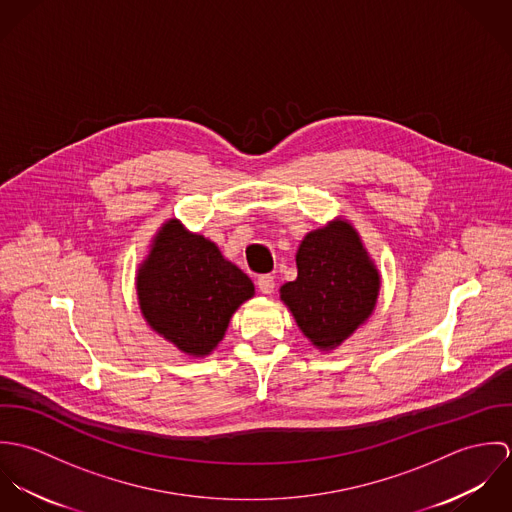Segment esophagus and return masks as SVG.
<instances>
[{"label": "esophagus", "mask_w": 512, "mask_h": 512, "mask_svg": "<svg viewBox=\"0 0 512 512\" xmlns=\"http://www.w3.org/2000/svg\"><path fill=\"white\" fill-rule=\"evenodd\" d=\"M258 288L264 295H272L274 288H276V282H274V276H260L258 278Z\"/></svg>", "instance_id": "1"}]
</instances>
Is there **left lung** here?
Wrapping results in <instances>:
<instances>
[{
    "label": "left lung",
    "mask_w": 512,
    "mask_h": 512,
    "mask_svg": "<svg viewBox=\"0 0 512 512\" xmlns=\"http://www.w3.org/2000/svg\"><path fill=\"white\" fill-rule=\"evenodd\" d=\"M297 278L280 299L321 353L341 347L372 315L380 272L351 220L337 217L307 232L295 254Z\"/></svg>",
    "instance_id": "8db88e82"
}]
</instances>
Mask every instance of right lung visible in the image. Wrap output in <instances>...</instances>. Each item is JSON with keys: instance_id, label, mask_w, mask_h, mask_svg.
<instances>
[{"instance_id": "add662e5", "label": "right lung", "mask_w": 512, "mask_h": 512, "mask_svg": "<svg viewBox=\"0 0 512 512\" xmlns=\"http://www.w3.org/2000/svg\"><path fill=\"white\" fill-rule=\"evenodd\" d=\"M136 292L149 329L203 359L219 347L236 309L254 297V284L213 240L169 219L138 266Z\"/></svg>"}]
</instances>
